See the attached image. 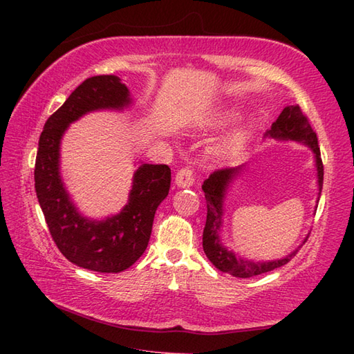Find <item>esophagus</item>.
I'll use <instances>...</instances> for the list:
<instances>
[{
	"mask_svg": "<svg viewBox=\"0 0 354 354\" xmlns=\"http://www.w3.org/2000/svg\"><path fill=\"white\" fill-rule=\"evenodd\" d=\"M175 184L179 187V189H189L194 184V175H193V170L185 167L181 169L175 176Z\"/></svg>",
	"mask_w": 354,
	"mask_h": 354,
	"instance_id": "34e87169",
	"label": "esophagus"
}]
</instances>
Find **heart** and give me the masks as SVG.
Masks as SVG:
<instances>
[{"instance_id": "obj_1", "label": "heart", "mask_w": 354, "mask_h": 354, "mask_svg": "<svg viewBox=\"0 0 354 354\" xmlns=\"http://www.w3.org/2000/svg\"><path fill=\"white\" fill-rule=\"evenodd\" d=\"M237 114L231 109H219L209 117L208 122L204 124V129H217V127H222L225 124L231 123L232 120H236ZM252 132V127L250 124H242L237 126L234 129L230 131L227 135H223L221 142H219V153L223 156H231L242 149L246 141L250 140Z\"/></svg>"}]
</instances>
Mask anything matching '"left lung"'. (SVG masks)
Wrapping results in <instances>:
<instances>
[{"instance_id":"obj_1","label":"left lung","mask_w":354,"mask_h":354,"mask_svg":"<svg viewBox=\"0 0 354 354\" xmlns=\"http://www.w3.org/2000/svg\"><path fill=\"white\" fill-rule=\"evenodd\" d=\"M265 137L277 141H295L298 145H303L310 149V152L313 153L315 170H317L318 202L322 190V179H324V167H322L317 133L313 132L309 120L303 115V112L299 109L298 104L286 106L281 111V114L278 115V118L272 123V126H270V129L266 132ZM246 165L248 164H242L239 165V167L217 170L213 175H209L208 179L204 181V185H202V190L205 193L207 201V222L204 234H202V248H204L207 259L212 261L217 269L239 278L255 277L269 272V270H274L280 266H284L286 263L290 261V259L298 252L299 248L306 243L307 237H309V234H307L303 239L301 245H298L295 250L290 251L288 255H284V257L266 261H257L254 259L242 257V255L236 254L223 243L222 228L225 216V201H227V194L230 193L232 184H234L246 170ZM315 213H317V207H315Z\"/></svg>"}]
</instances>
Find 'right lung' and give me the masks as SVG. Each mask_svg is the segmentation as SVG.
<instances>
[{
    "label": "right lung",
    "instance_id": "obj_1",
    "mask_svg": "<svg viewBox=\"0 0 354 354\" xmlns=\"http://www.w3.org/2000/svg\"><path fill=\"white\" fill-rule=\"evenodd\" d=\"M133 99L122 79L94 76L79 85L44 126L35 164V189L50 234L65 259L94 272H122L146 251L156 208L167 198L171 171L165 164L137 161L127 204L102 219L74 204L61 173V142L68 127L97 111L123 112Z\"/></svg>",
    "mask_w": 354,
    "mask_h": 354
}]
</instances>
